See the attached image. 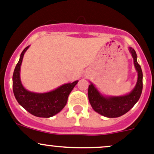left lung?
Instances as JSON below:
<instances>
[{"label":"left lung","mask_w":154,"mask_h":154,"mask_svg":"<svg viewBox=\"0 0 154 154\" xmlns=\"http://www.w3.org/2000/svg\"><path fill=\"white\" fill-rule=\"evenodd\" d=\"M133 58L134 66L138 72V79L135 88L129 94L124 96H104L90 82L88 87V99L93 109L100 115L107 118H118L128 112L138 101L142 92L143 74L141 66L137 62L135 50L129 47Z\"/></svg>","instance_id":"8db88e82"}]
</instances>
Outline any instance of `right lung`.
Here are the masks:
<instances>
[{"instance_id":"1","label":"right lung","mask_w":154,"mask_h":154,"mask_svg":"<svg viewBox=\"0 0 154 154\" xmlns=\"http://www.w3.org/2000/svg\"><path fill=\"white\" fill-rule=\"evenodd\" d=\"M29 46L26 47L22 52L13 72V94L19 105L29 113L39 118H51L64 108L69 94L79 81L64 84L46 93H34L26 90L21 82L20 69L24 54Z\"/></svg>"}]
</instances>
